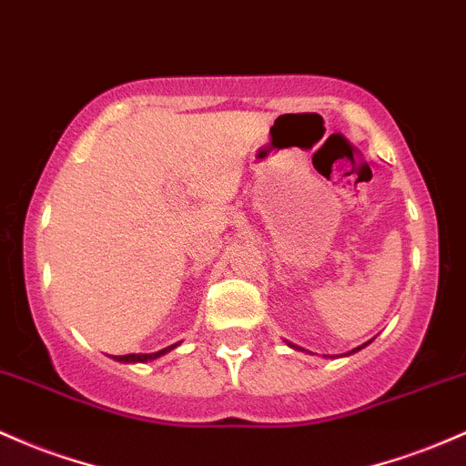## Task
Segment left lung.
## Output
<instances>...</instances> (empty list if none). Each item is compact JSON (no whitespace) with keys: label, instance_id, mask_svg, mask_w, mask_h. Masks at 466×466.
<instances>
[{"label":"left lung","instance_id":"1","mask_svg":"<svg viewBox=\"0 0 466 466\" xmlns=\"http://www.w3.org/2000/svg\"><path fill=\"white\" fill-rule=\"evenodd\" d=\"M285 342H288V345L291 347V350H300V351H305V350H303V347H299V345H291V342H289V340H285ZM370 342H371V340H370ZM370 342H365V345H360V347H356V350L347 351V356H350V354H356V351H360V350H362V347H367V345H370Z\"/></svg>","mask_w":466,"mask_h":466}]
</instances>
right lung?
Returning <instances> with one entry per match:
<instances>
[{
	"mask_svg": "<svg viewBox=\"0 0 466 466\" xmlns=\"http://www.w3.org/2000/svg\"><path fill=\"white\" fill-rule=\"evenodd\" d=\"M177 345H178V342H175V345H170V347H166V350H161V351H155V354H126V356H112V358H115V360H119V362H147V360H157V358L166 356L167 351L175 350Z\"/></svg>",
	"mask_w": 466,
	"mask_h": 466,
	"instance_id": "obj_1",
	"label": "right lung"
}]
</instances>
